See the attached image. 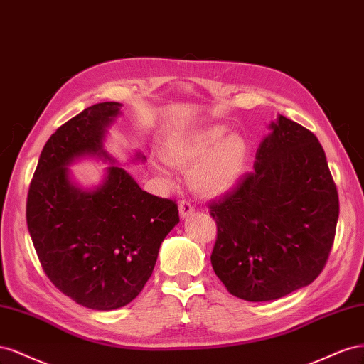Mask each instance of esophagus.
Returning <instances> with one entry per match:
<instances>
[{
	"label": "esophagus",
	"instance_id": "obj_1",
	"mask_svg": "<svg viewBox=\"0 0 364 364\" xmlns=\"http://www.w3.org/2000/svg\"><path fill=\"white\" fill-rule=\"evenodd\" d=\"M178 209H180V215H181V218L189 216V215H192V213L195 212V207H193V205H192V203H191V201H188V200H183V201H180V204H178Z\"/></svg>",
	"mask_w": 364,
	"mask_h": 364
}]
</instances>
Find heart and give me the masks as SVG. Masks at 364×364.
Returning a JSON list of instances; mask_svg holds the SVG:
<instances>
[{
  "label": "heart",
  "instance_id": "heart-1",
  "mask_svg": "<svg viewBox=\"0 0 364 364\" xmlns=\"http://www.w3.org/2000/svg\"><path fill=\"white\" fill-rule=\"evenodd\" d=\"M223 128H210L195 136L175 140L168 159L180 168H191L193 188L204 195H221L240 181L245 171L248 146L240 136L223 139ZM160 172H164L159 168Z\"/></svg>",
  "mask_w": 364,
  "mask_h": 364
}]
</instances>
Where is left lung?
I'll list each match as a JSON object with an SVG mask.
<instances>
[{
  "label": "left lung",
  "instance_id": "8db88e82",
  "mask_svg": "<svg viewBox=\"0 0 364 364\" xmlns=\"http://www.w3.org/2000/svg\"><path fill=\"white\" fill-rule=\"evenodd\" d=\"M253 171L209 204L210 256L227 291L265 302L309 285L325 268L338 220L337 186L317 137L279 116Z\"/></svg>",
  "mask_w": 364,
  "mask_h": 364
}]
</instances>
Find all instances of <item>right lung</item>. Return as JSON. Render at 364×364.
I'll list each match as a JSON object with an SVG mask.
<instances>
[{
  "label": "right lung",
  "instance_id": "1",
  "mask_svg": "<svg viewBox=\"0 0 364 364\" xmlns=\"http://www.w3.org/2000/svg\"><path fill=\"white\" fill-rule=\"evenodd\" d=\"M120 103L85 108L47 140L27 195V227L44 273L76 304L111 311L136 299L157 262L160 245L180 223L178 205L140 189L111 166L96 191L70 181L67 166L103 151L107 127ZM144 159L143 155H139Z\"/></svg>",
  "mask_w": 364,
  "mask_h": 364
}]
</instances>
